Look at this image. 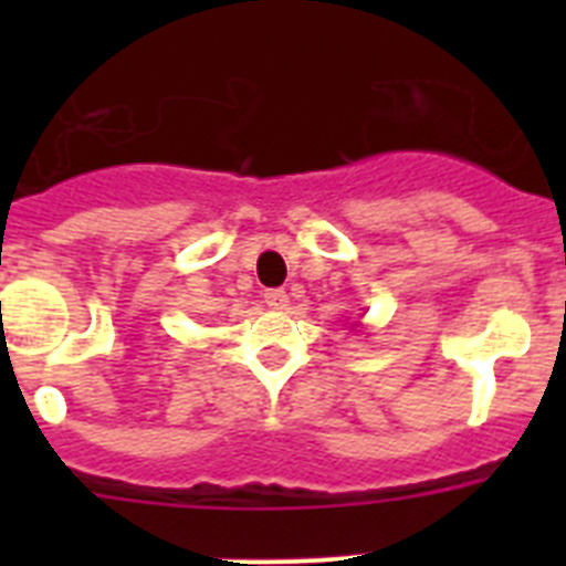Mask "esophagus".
<instances>
[{"label": "esophagus", "instance_id": "34e87169", "mask_svg": "<svg viewBox=\"0 0 566 566\" xmlns=\"http://www.w3.org/2000/svg\"><path fill=\"white\" fill-rule=\"evenodd\" d=\"M263 297H266L269 308H286V303H289V294L283 292V289H269Z\"/></svg>", "mask_w": 566, "mask_h": 566}]
</instances>
